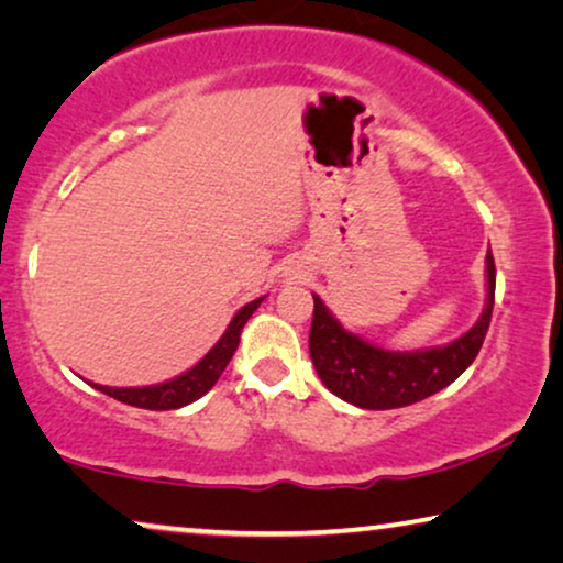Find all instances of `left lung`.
Listing matches in <instances>:
<instances>
[{"instance_id": "8db88e82", "label": "left lung", "mask_w": 563, "mask_h": 563, "mask_svg": "<svg viewBox=\"0 0 563 563\" xmlns=\"http://www.w3.org/2000/svg\"><path fill=\"white\" fill-rule=\"evenodd\" d=\"M310 328V356L322 384L364 410H395L420 402L472 366L495 307V258L487 251V302L479 320L456 341L422 351H387L345 330L318 295Z\"/></svg>"}]
</instances>
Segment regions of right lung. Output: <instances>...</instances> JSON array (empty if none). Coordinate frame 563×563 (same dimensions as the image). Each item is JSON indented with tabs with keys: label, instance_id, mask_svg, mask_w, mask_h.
I'll use <instances>...</instances> for the list:
<instances>
[{
	"label": "right lung",
	"instance_id": "1",
	"mask_svg": "<svg viewBox=\"0 0 563 563\" xmlns=\"http://www.w3.org/2000/svg\"><path fill=\"white\" fill-rule=\"evenodd\" d=\"M264 299L266 295L253 299L249 305H243L241 310L235 312V318L230 320V325L225 328V333H222L220 341L214 343L195 366L187 368V372L179 376H174V379L151 384V387H104V384H95V382L89 384L95 389L104 391V395L120 399V402L143 407V410H179L184 405H191L195 399L207 395V391L218 384L220 374L225 372V366L230 364V358H233L238 343H241L243 325L249 322L251 314L258 310V305L264 302Z\"/></svg>",
	"mask_w": 563,
	"mask_h": 563
}]
</instances>
